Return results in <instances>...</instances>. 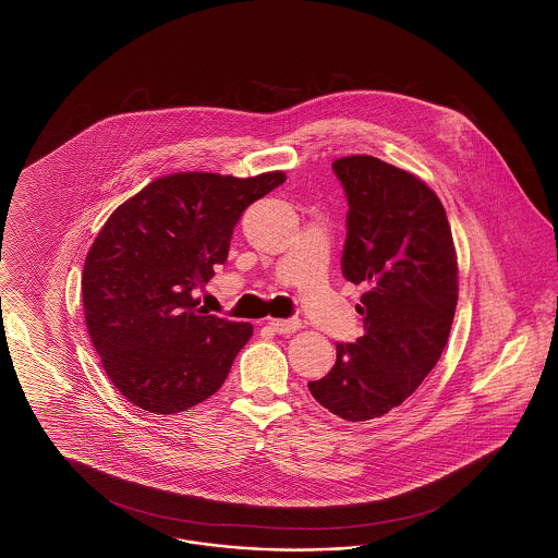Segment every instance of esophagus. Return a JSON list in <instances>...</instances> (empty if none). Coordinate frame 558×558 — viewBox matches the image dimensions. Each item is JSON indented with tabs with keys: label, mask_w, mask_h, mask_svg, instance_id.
<instances>
[{
	"label": "esophagus",
	"mask_w": 558,
	"mask_h": 558,
	"mask_svg": "<svg viewBox=\"0 0 558 558\" xmlns=\"http://www.w3.org/2000/svg\"><path fill=\"white\" fill-rule=\"evenodd\" d=\"M270 327L276 333L288 336V333H294L301 329V322L299 319H271Z\"/></svg>",
	"instance_id": "esophagus-1"
}]
</instances>
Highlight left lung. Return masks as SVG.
Returning <instances> with one entry per match:
<instances>
[{
	"label": "left lung",
	"instance_id": "1",
	"mask_svg": "<svg viewBox=\"0 0 558 558\" xmlns=\"http://www.w3.org/2000/svg\"><path fill=\"white\" fill-rule=\"evenodd\" d=\"M348 196L343 278L368 288L355 311L366 333L338 343V357L311 395L345 422L401 405L438 364L454 322L458 264L436 192L371 155L333 161Z\"/></svg>",
	"mask_w": 558,
	"mask_h": 558
}]
</instances>
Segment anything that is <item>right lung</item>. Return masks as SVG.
<instances>
[{
	"instance_id": "1",
	"label": "right lung",
	"mask_w": 558,
	"mask_h": 558,
	"mask_svg": "<svg viewBox=\"0 0 558 558\" xmlns=\"http://www.w3.org/2000/svg\"><path fill=\"white\" fill-rule=\"evenodd\" d=\"M284 182V171H182L106 220L85 257V325L108 378L133 405L171 415L222 387L254 327L203 315L194 294L227 262L243 210Z\"/></svg>"
}]
</instances>
